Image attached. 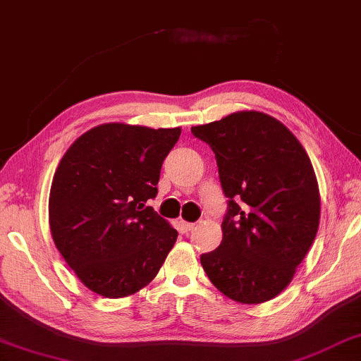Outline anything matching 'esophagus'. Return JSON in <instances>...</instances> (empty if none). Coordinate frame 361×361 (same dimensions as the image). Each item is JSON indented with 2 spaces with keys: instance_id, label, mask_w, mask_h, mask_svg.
Wrapping results in <instances>:
<instances>
[{
  "instance_id": "34e87169",
  "label": "esophagus",
  "mask_w": 361,
  "mask_h": 361,
  "mask_svg": "<svg viewBox=\"0 0 361 361\" xmlns=\"http://www.w3.org/2000/svg\"><path fill=\"white\" fill-rule=\"evenodd\" d=\"M180 226H182V228H184V231H192L197 225H195V224H188V222H180Z\"/></svg>"
}]
</instances>
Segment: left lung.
I'll return each mask as SVG.
<instances>
[{"label": "left lung", "instance_id": "8db88e82", "mask_svg": "<svg viewBox=\"0 0 361 361\" xmlns=\"http://www.w3.org/2000/svg\"><path fill=\"white\" fill-rule=\"evenodd\" d=\"M216 154L228 198L216 250L201 255L207 277L230 300L258 305L292 282L320 220L312 163L286 125L268 114L241 111L192 126Z\"/></svg>", "mask_w": 361, "mask_h": 361}]
</instances>
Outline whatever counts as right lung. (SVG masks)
Here are the masks:
<instances>
[{
    "label": "right lung",
    "instance_id": "1",
    "mask_svg": "<svg viewBox=\"0 0 361 361\" xmlns=\"http://www.w3.org/2000/svg\"><path fill=\"white\" fill-rule=\"evenodd\" d=\"M180 128L104 123L75 139L55 171L49 224L56 249L92 292L133 295L154 279L177 231L147 206Z\"/></svg>",
    "mask_w": 361,
    "mask_h": 361
}]
</instances>
